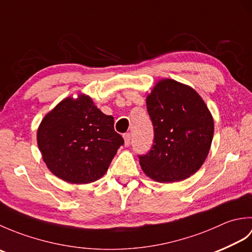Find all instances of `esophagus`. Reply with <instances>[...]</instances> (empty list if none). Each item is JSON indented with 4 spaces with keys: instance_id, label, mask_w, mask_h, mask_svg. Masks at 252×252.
<instances>
[{
    "instance_id": "obj_1",
    "label": "esophagus",
    "mask_w": 252,
    "mask_h": 252,
    "mask_svg": "<svg viewBox=\"0 0 252 252\" xmlns=\"http://www.w3.org/2000/svg\"><path fill=\"white\" fill-rule=\"evenodd\" d=\"M123 140H125V146H129L131 143V134L130 133H126L123 134Z\"/></svg>"
}]
</instances>
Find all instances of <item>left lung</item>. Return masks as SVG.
<instances>
[{
  "instance_id": "8db88e82",
  "label": "left lung",
  "mask_w": 252,
  "mask_h": 252,
  "mask_svg": "<svg viewBox=\"0 0 252 252\" xmlns=\"http://www.w3.org/2000/svg\"><path fill=\"white\" fill-rule=\"evenodd\" d=\"M155 138L140 164L159 183L184 181L196 173L210 151L215 122L201 96L189 85L161 79L146 97Z\"/></svg>"
}]
</instances>
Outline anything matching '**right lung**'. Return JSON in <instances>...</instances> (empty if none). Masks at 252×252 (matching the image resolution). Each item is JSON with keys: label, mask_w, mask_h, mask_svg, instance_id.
I'll return each instance as SVG.
<instances>
[{"label": "right lung", "mask_w": 252, "mask_h": 252, "mask_svg": "<svg viewBox=\"0 0 252 252\" xmlns=\"http://www.w3.org/2000/svg\"><path fill=\"white\" fill-rule=\"evenodd\" d=\"M114 123V117L103 114L89 95L63 98L37 127V146L46 167L71 184L99 180L123 145Z\"/></svg>", "instance_id": "1"}]
</instances>
